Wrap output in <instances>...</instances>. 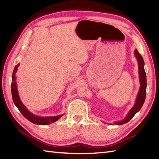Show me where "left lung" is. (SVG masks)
<instances>
[{
    "instance_id": "1",
    "label": "left lung",
    "mask_w": 159,
    "mask_h": 159,
    "mask_svg": "<svg viewBox=\"0 0 159 159\" xmlns=\"http://www.w3.org/2000/svg\"><path fill=\"white\" fill-rule=\"evenodd\" d=\"M135 55L136 58H137L139 65V80H140V89L139 91V93L138 95L137 99H136V102L135 106L133 107L132 109L130 110V112L125 117V119L121 121L115 122L116 125H120L127 123V122L129 121L133 117L135 116V114L138 112L139 111V110L142 108V107L144 103L145 99H146V72L144 70V61H143V57L141 55H140L137 49L135 50Z\"/></svg>"
}]
</instances>
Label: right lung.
I'll return each mask as SVG.
<instances>
[{
  "instance_id": "right-lung-1",
  "label": "right lung",
  "mask_w": 159,
  "mask_h": 159,
  "mask_svg": "<svg viewBox=\"0 0 159 159\" xmlns=\"http://www.w3.org/2000/svg\"><path fill=\"white\" fill-rule=\"evenodd\" d=\"M20 64H17L15 66V68L13 70V72L12 75V82H11V94L13 100L15 105L17 106L18 110H20V112L23 114V116L27 119L28 120L32 122L34 124H37L40 125H49L51 123H53L54 122L60 118H61L63 115L56 116H52V117H39L37 116H35L34 114L30 112L22 104L19 98V95H18V92L17 89V85L16 83V73L17 72V68Z\"/></svg>"
}]
</instances>
